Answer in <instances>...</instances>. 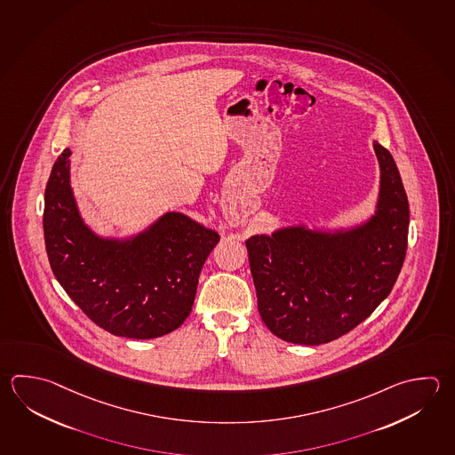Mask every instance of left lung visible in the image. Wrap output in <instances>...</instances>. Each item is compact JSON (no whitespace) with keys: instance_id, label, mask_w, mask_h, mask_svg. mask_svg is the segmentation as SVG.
Instances as JSON below:
<instances>
[{"instance_id":"left-lung-1","label":"left lung","mask_w":455,"mask_h":455,"mask_svg":"<svg viewBox=\"0 0 455 455\" xmlns=\"http://www.w3.org/2000/svg\"><path fill=\"white\" fill-rule=\"evenodd\" d=\"M379 163L377 211L347 230L286 227L246 241L259 314L275 336L306 346L349 333L377 309L403 268L409 201L391 153Z\"/></svg>"}]
</instances>
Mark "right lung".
<instances>
[{"label": "right lung", "instance_id": "1", "mask_svg": "<svg viewBox=\"0 0 455 455\" xmlns=\"http://www.w3.org/2000/svg\"><path fill=\"white\" fill-rule=\"evenodd\" d=\"M69 156L64 149L58 157L44 189V244L56 280L111 335L151 339L177 330L219 233L167 212L127 240L98 236L78 212Z\"/></svg>", "mask_w": 455, "mask_h": 455}]
</instances>
